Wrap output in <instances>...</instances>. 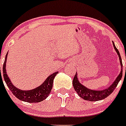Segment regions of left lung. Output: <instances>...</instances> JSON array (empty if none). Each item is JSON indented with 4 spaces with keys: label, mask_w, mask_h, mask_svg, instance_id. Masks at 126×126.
I'll return each instance as SVG.
<instances>
[{
    "label": "left lung",
    "mask_w": 126,
    "mask_h": 126,
    "mask_svg": "<svg viewBox=\"0 0 126 126\" xmlns=\"http://www.w3.org/2000/svg\"><path fill=\"white\" fill-rule=\"evenodd\" d=\"M113 46H114L115 50L118 55L122 69H121L120 73L119 74V75L117 77V78L115 79L113 83L108 88L102 90V91H95V90H91V89H88V88H86V86H83L79 81L78 77H77V73H76V75L74 77L73 80V85L74 89L77 93L79 96L84 100H89V101H98V100H101L104 99L106 97H108L110 94H112V92L114 91V89H116V87L118 84V82H120V80H121V79L122 77V58H121L120 54L119 53L118 49L116 47L114 42H113Z\"/></svg>",
    "instance_id": "8db88e82"
}]
</instances>
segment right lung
<instances>
[{
	"label": "right lung",
	"mask_w": 126,
	"mask_h": 126,
	"mask_svg": "<svg viewBox=\"0 0 126 126\" xmlns=\"http://www.w3.org/2000/svg\"><path fill=\"white\" fill-rule=\"evenodd\" d=\"M8 53L6 55L5 59L4 62L3 68H2V71H3V77L6 84H7L8 87L9 88L10 91H11L12 94L18 98L22 101L30 102V103H35V102H40L43 101L47 97L49 94H50L51 91L52 89L53 82V79L56 75L58 73V72H55L54 73L51 74V75L48 77L46 79V80L42 83L40 86H37L32 90L30 91H23L20 89L16 88L14 86L12 82L10 80L8 76L6 74V59H7ZM0 77H2L1 73H0Z\"/></svg>",
	"instance_id": "obj_1"
}]
</instances>
